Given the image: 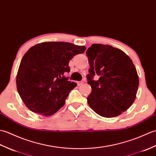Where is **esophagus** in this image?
Segmentation results:
<instances>
[{
    "label": "esophagus",
    "mask_w": 156,
    "mask_h": 156,
    "mask_svg": "<svg viewBox=\"0 0 156 156\" xmlns=\"http://www.w3.org/2000/svg\"><path fill=\"white\" fill-rule=\"evenodd\" d=\"M77 83L79 86V85H81L83 84V81H77Z\"/></svg>",
    "instance_id": "esophagus-1"
}]
</instances>
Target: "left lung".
I'll list each match as a JSON object with an SVG mask.
<instances>
[{
  "instance_id": "8db88e82",
  "label": "left lung",
  "mask_w": 156,
  "mask_h": 156,
  "mask_svg": "<svg viewBox=\"0 0 156 156\" xmlns=\"http://www.w3.org/2000/svg\"><path fill=\"white\" fill-rule=\"evenodd\" d=\"M89 63L87 83L92 91L88 96L90 107L104 117L121 115L136 98L139 77L129 57L108 44H93L87 51ZM98 80H92L95 74Z\"/></svg>"
}]
</instances>
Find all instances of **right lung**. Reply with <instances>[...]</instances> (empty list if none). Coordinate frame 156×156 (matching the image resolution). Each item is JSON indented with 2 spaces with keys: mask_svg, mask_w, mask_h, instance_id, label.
Returning a JSON list of instances; mask_svg holds the SVG:
<instances>
[{
  "mask_svg": "<svg viewBox=\"0 0 156 156\" xmlns=\"http://www.w3.org/2000/svg\"><path fill=\"white\" fill-rule=\"evenodd\" d=\"M85 46L67 42H44L30 47L24 55L17 72L19 94L31 112L49 117L65 103L77 86L64 74L70 71L69 61L83 53Z\"/></svg>",
  "mask_w": 156,
  "mask_h": 156,
  "instance_id": "1",
  "label": "right lung"
}]
</instances>
